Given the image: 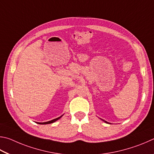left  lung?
<instances>
[{
  "instance_id": "left-lung-1",
  "label": "left lung",
  "mask_w": 154,
  "mask_h": 154,
  "mask_svg": "<svg viewBox=\"0 0 154 154\" xmlns=\"http://www.w3.org/2000/svg\"><path fill=\"white\" fill-rule=\"evenodd\" d=\"M101 120H103V122H106V123H107V124H110L109 122H107V121H105V120H103V119H101Z\"/></svg>"
}]
</instances>
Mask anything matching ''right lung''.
Here are the masks:
<instances>
[{
	"label": "right lung",
	"instance_id": "right-lung-1",
	"mask_svg": "<svg viewBox=\"0 0 154 154\" xmlns=\"http://www.w3.org/2000/svg\"><path fill=\"white\" fill-rule=\"evenodd\" d=\"M63 116V114L62 115V116H61L60 117H58V118H55V119H53V120H50V121H48V122H36L37 124H39V125H47V124H51V123H53V122H55V121H57V120H58L59 119H60V118Z\"/></svg>",
	"mask_w": 154,
	"mask_h": 154
}]
</instances>
